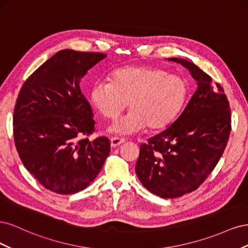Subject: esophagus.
Segmentation results:
<instances>
[{"label": "esophagus", "instance_id": "1", "mask_svg": "<svg viewBox=\"0 0 248 248\" xmlns=\"http://www.w3.org/2000/svg\"><path fill=\"white\" fill-rule=\"evenodd\" d=\"M125 142L124 139H119V138H111L110 139V145L112 148H116L120 145H122Z\"/></svg>", "mask_w": 248, "mask_h": 248}]
</instances>
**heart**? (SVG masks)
I'll use <instances>...</instances> for the list:
<instances>
[{
  "mask_svg": "<svg viewBox=\"0 0 248 248\" xmlns=\"http://www.w3.org/2000/svg\"><path fill=\"white\" fill-rule=\"evenodd\" d=\"M188 87L180 77L146 66H128L116 70L110 81L99 80L91 89V101L101 116L117 119L110 130L130 134L144 128L158 129L170 123L184 106Z\"/></svg>",
  "mask_w": 248,
  "mask_h": 248,
  "instance_id": "1",
  "label": "heart"
}]
</instances>
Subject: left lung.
I'll use <instances>...</instances> for the list:
<instances>
[{
    "label": "left lung",
    "mask_w": 248,
    "mask_h": 248,
    "mask_svg": "<svg viewBox=\"0 0 248 248\" xmlns=\"http://www.w3.org/2000/svg\"><path fill=\"white\" fill-rule=\"evenodd\" d=\"M182 64L198 80V90L176 121L140 147L136 172L156 196L174 199L197 190L211 174L227 147L231 108L223 88L197 65Z\"/></svg>",
    "instance_id": "left-lung-1"
}]
</instances>
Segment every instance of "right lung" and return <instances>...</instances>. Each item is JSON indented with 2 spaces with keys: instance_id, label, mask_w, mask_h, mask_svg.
Segmentation results:
<instances>
[{
  "instance_id": "add662e5",
  "label": "right lung",
  "mask_w": 248,
  "mask_h": 248,
  "mask_svg": "<svg viewBox=\"0 0 248 248\" xmlns=\"http://www.w3.org/2000/svg\"><path fill=\"white\" fill-rule=\"evenodd\" d=\"M107 57L102 52L58 51L22 85L13 112V138L21 162L44 188L59 194L84 190L110 152L95 131L91 107L79 82Z\"/></svg>"
}]
</instances>
